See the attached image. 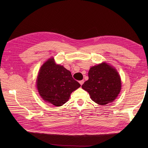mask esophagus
I'll use <instances>...</instances> for the list:
<instances>
[{"mask_svg": "<svg viewBox=\"0 0 148 148\" xmlns=\"http://www.w3.org/2000/svg\"><path fill=\"white\" fill-rule=\"evenodd\" d=\"M79 83H80V84L81 85H82V84L84 83V80H80V81L79 82Z\"/></svg>", "mask_w": 148, "mask_h": 148, "instance_id": "1", "label": "esophagus"}]
</instances>
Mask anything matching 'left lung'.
<instances>
[{
	"instance_id": "obj_1",
	"label": "left lung",
	"mask_w": 148,
	"mask_h": 148,
	"mask_svg": "<svg viewBox=\"0 0 148 148\" xmlns=\"http://www.w3.org/2000/svg\"><path fill=\"white\" fill-rule=\"evenodd\" d=\"M88 76L82 88L89 93L93 101L103 106L113 102L121 89V77L116 69L103 62L91 67Z\"/></svg>"
}]
</instances>
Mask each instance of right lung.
<instances>
[{"instance_id":"1","label":"right lung","mask_w":148,"mask_h":148,"mask_svg":"<svg viewBox=\"0 0 148 148\" xmlns=\"http://www.w3.org/2000/svg\"><path fill=\"white\" fill-rule=\"evenodd\" d=\"M81 85L63 66L56 64L50 58L41 66L36 80V86L46 103L59 107L66 103L71 93Z\"/></svg>"}]
</instances>
